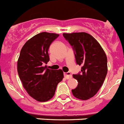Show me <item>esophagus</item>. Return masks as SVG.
I'll return each instance as SVG.
<instances>
[{"label":"esophagus","instance_id":"34e87169","mask_svg":"<svg viewBox=\"0 0 124 124\" xmlns=\"http://www.w3.org/2000/svg\"><path fill=\"white\" fill-rule=\"evenodd\" d=\"M64 77L65 78L67 79V80H69V79L72 78V75L70 72H67V73H64Z\"/></svg>","mask_w":124,"mask_h":124}]
</instances>
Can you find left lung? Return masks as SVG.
I'll return each mask as SVG.
<instances>
[{
    "label": "left lung",
    "mask_w": 124,
    "mask_h": 124,
    "mask_svg": "<svg viewBox=\"0 0 124 124\" xmlns=\"http://www.w3.org/2000/svg\"><path fill=\"white\" fill-rule=\"evenodd\" d=\"M72 46L81 73L73 75L78 84L72 90L73 95L81 100L94 96L102 86L108 72V60L103 49L95 38L85 32L63 33Z\"/></svg>",
    "instance_id": "obj_1"
}]
</instances>
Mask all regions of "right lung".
I'll list each match as a JSON object with an SVG mask.
<instances>
[{
	"instance_id": "obj_1",
	"label": "right lung",
	"mask_w": 124,
	"mask_h": 124,
	"mask_svg": "<svg viewBox=\"0 0 124 124\" xmlns=\"http://www.w3.org/2000/svg\"><path fill=\"white\" fill-rule=\"evenodd\" d=\"M59 34L42 32L26 41L20 51L17 71L28 94L39 102L50 100L54 96L58 83L63 78L61 69L47 68L49 61L48 49Z\"/></svg>"
}]
</instances>
